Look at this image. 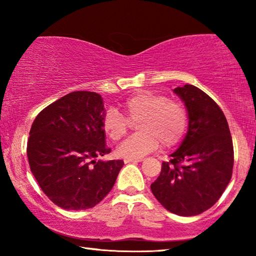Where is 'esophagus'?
Segmentation results:
<instances>
[{
    "label": "esophagus",
    "mask_w": 256,
    "mask_h": 256,
    "mask_svg": "<svg viewBox=\"0 0 256 256\" xmlns=\"http://www.w3.org/2000/svg\"><path fill=\"white\" fill-rule=\"evenodd\" d=\"M142 158H126L124 160V163L128 164V163H138V162H141Z\"/></svg>",
    "instance_id": "1"
}]
</instances>
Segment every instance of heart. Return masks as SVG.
Here are the masks:
<instances>
[{"label": "heart", "mask_w": 256, "mask_h": 256, "mask_svg": "<svg viewBox=\"0 0 256 256\" xmlns=\"http://www.w3.org/2000/svg\"><path fill=\"white\" fill-rule=\"evenodd\" d=\"M127 115L116 110H108L104 115L102 128L113 141L127 134L129 120L138 121L141 130L118 146L116 155L122 158H141L158 148L160 142L166 148L178 144L188 129V116L185 107L174 100H168L163 94L142 90L129 96L122 104Z\"/></svg>", "instance_id": "1"}]
</instances>
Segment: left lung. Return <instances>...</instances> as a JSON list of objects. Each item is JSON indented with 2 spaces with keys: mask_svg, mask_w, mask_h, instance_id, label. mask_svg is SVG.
<instances>
[{
  "mask_svg": "<svg viewBox=\"0 0 256 256\" xmlns=\"http://www.w3.org/2000/svg\"><path fill=\"white\" fill-rule=\"evenodd\" d=\"M174 92L186 107L188 132L150 188L168 211L191 216L212 208L228 185L233 142L225 115L212 98L194 85Z\"/></svg>",
  "mask_w": 256,
  "mask_h": 256,
  "instance_id": "8db88e82",
  "label": "left lung"
}]
</instances>
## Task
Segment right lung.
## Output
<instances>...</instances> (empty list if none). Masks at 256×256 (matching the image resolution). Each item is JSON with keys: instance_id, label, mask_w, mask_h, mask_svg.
Returning <instances> with one entry per match:
<instances>
[{"instance_id": "1", "label": "right lung", "mask_w": 256, "mask_h": 256, "mask_svg": "<svg viewBox=\"0 0 256 256\" xmlns=\"http://www.w3.org/2000/svg\"><path fill=\"white\" fill-rule=\"evenodd\" d=\"M100 94L76 90L45 107L30 129L31 172L48 199L64 210L92 208L113 188L124 160H96L110 152Z\"/></svg>"}]
</instances>
